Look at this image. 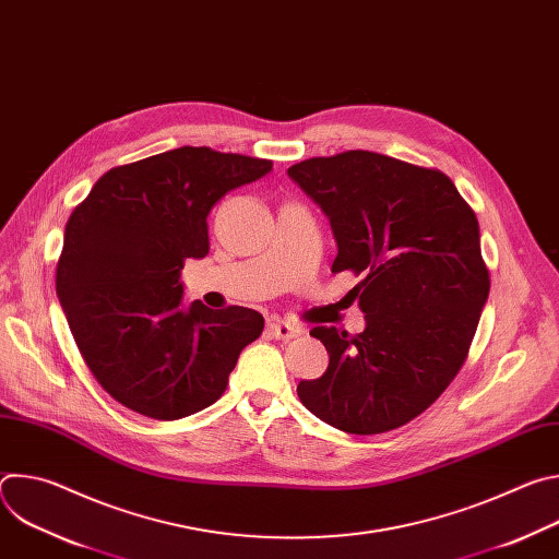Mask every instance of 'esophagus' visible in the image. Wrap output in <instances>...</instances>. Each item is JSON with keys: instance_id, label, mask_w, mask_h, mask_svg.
Listing matches in <instances>:
<instances>
[{"instance_id": "1", "label": "esophagus", "mask_w": 559, "mask_h": 559, "mask_svg": "<svg viewBox=\"0 0 559 559\" xmlns=\"http://www.w3.org/2000/svg\"><path fill=\"white\" fill-rule=\"evenodd\" d=\"M267 334L278 338V341H292V338L300 336L302 330L298 325H292V323H285V321H272L267 325Z\"/></svg>"}]
</instances>
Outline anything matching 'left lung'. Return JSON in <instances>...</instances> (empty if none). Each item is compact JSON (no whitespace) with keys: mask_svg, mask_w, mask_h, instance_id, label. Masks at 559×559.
I'll list each match as a JSON object with an SVG mask.
<instances>
[{"mask_svg":"<svg viewBox=\"0 0 559 559\" xmlns=\"http://www.w3.org/2000/svg\"><path fill=\"white\" fill-rule=\"evenodd\" d=\"M287 175L330 216L332 272L362 281L349 292L365 332L313 328L328 371L300 380V403L358 436L397 429L429 409L462 369L491 278L480 225L453 181L369 150L313 156Z\"/></svg>","mask_w":559,"mask_h":559,"instance_id":"1","label":"left lung"}]
</instances>
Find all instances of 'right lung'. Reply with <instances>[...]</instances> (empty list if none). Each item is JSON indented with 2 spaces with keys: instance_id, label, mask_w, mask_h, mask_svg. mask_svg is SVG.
Here are the masks:
<instances>
[{
  "instance_id": "1",
  "label": "right lung",
  "mask_w": 559,
  "mask_h": 559,
  "mask_svg": "<svg viewBox=\"0 0 559 559\" xmlns=\"http://www.w3.org/2000/svg\"><path fill=\"white\" fill-rule=\"evenodd\" d=\"M272 170L267 158L183 145L108 170L66 223L57 296L97 382L123 407L179 420L216 403L263 316L183 305L181 270L210 252L207 214Z\"/></svg>"
}]
</instances>
